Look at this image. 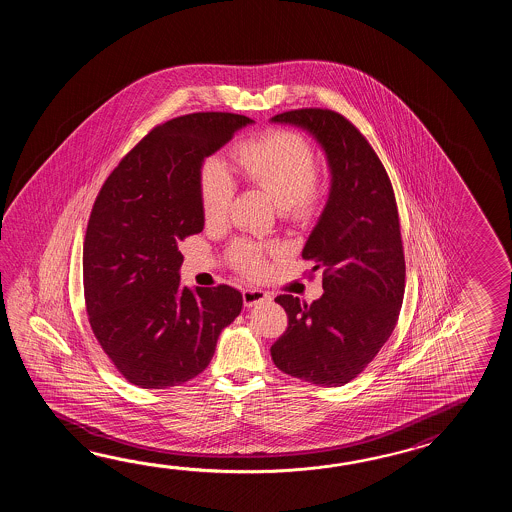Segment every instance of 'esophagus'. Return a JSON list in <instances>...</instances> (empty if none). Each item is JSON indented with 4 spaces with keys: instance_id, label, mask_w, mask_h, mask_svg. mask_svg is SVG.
Here are the masks:
<instances>
[{
    "instance_id": "esophagus-1",
    "label": "esophagus",
    "mask_w": 512,
    "mask_h": 512,
    "mask_svg": "<svg viewBox=\"0 0 512 512\" xmlns=\"http://www.w3.org/2000/svg\"><path fill=\"white\" fill-rule=\"evenodd\" d=\"M263 302H271V294L265 293L261 289H245L243 291V304L247 307H254Z\"/></svg>"
}]
</instances>
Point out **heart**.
<instances>
[{
	"label": "heart",
	"instance_id": "heart-1",
	"mask_svg": "<svg viewBox=\"0 0 512 512\" xmlns=\"http://www.w3.org/2000/svg\"><path fill=\"white\" fill-rule=\"evenodd\" d=\"M232 159L243 181L267 192L285 218L307 221L320 208L324 190L316 179L318 155L304 133L278 128L241 139L232 148ZM197 188L205 221H223L234 196V183L221 161L208 157L201 163ZM271 251L272 247L238 241L230 249V260L240 271L260 274Z\"/></svg>",
	"mask_w": 512,
	"mask_h": 512
}]
</instances>
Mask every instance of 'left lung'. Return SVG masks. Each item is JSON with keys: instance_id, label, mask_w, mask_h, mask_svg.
<instances>
[{"instance_id": "8db88e82", "label": "left lung", "mask_w": 512, "mask_h": 512, "mask_svg": "<svg viewBox=\"0 0 512 512\" xmlns=\"http://www.w3.org/2000/svg\"><path fill=\"white\" fill-rule=\"evenodd\" d=\"M272 122L309 131L327 155L331 190L302 258L324 267L313 304L280 294L289 326L271 348L278 370L316 386H344L375 359L399 320L403 240L392 183L370 142L346 117L293 109Z\"/></svg>"}]
</instances>
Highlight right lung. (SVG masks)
<instances>
[{
  "label": "right lung",
  "mask_w": 512,
  "mask_h": 512,
  "mask_svg": "<svg viewBox=\"0 0 512 512\" xmlns=\"http://www.w3.org/2000/svg\"><path fill=\"white\" fill-rule=\"evenodd\" d=\"M254 120L192 113L155 126L100 188L84 240V298L100 348L126 381L163 390L194 379L240 315L230 285L179 287V243L205 225L197 175Z\"/></svg>",
  "instance_id": "right-lung-1"
}]
</instances>
